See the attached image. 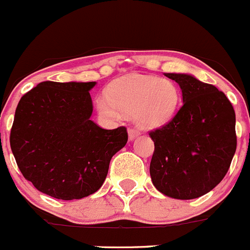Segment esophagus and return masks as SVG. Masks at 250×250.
Segmentation results:
<instances>
[{
    "instance_id": "1",
    "label": "esophagus",
    "mask_w": 250,
    "mask_h": 250,
    "mask_svg": "<svg viewBox=\"0 0 250 250\" xmlns=\"http://www.w3.org/2000/svg\"><path fill=\"white\" fill-rule=\"evenodd\" d=\"M128 140L130 141H133L135 140L136 137H137V136H140V131L137 130V128H128Z\"/></svg>"
}]
</instances>
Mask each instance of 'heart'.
Returning a JSON list of instances; mask_svg holds the SVG:
<instances>
[{
  "instance_id": "heart-1",
  "label": "heart",
  "mask_w": 250,
  "mask_h": 250,
  "mask_svg": "<svg viewBox=\"0 0 250 250\" xmlns=\"http://www.w3.org/2000/svg\"><path fill=\"white\" fill-rule=\"evenodd\" d=\"M180 105V91L167 79L150 75L123 76L107 88V96L96 101V108L104 119H123L133 114L135 122L146 128L165 125L174 118Z\"/></svg>"
}]
</instances>
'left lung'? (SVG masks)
I'll use <instances>...</instances> for the list:
<instances>
[{
	"mask_svg": "<svg viewBox=\"0 0 250 250\" xmlns=\"http://www.w3.org/2000/svg\"><path fill=\"white\" fill-rule=\"evenodd\" d=\"M165 76L179 83L184 104L167 125L149 132L154 142L150 179L170 198H198L229 171L237 147L236 114L215 86L191 74Z\"/></svg>",
	"mask_w": 250,
	"mask_h": 250,
	"instance_id": "left-lung-1",
	"label": "left lung"
}]
</instances>
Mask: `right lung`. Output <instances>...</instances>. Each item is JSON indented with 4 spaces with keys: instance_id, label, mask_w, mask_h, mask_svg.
I'll use <instances>...</instances> for the list:
<instances>
[{
    "instance_id": "obj_1",
    "label": "right lung",
    "mask_w": 250,
    "mask_h": 250,
    "mask_svg": "<svg viewBox=\"0 0 250 250\" xmlns=\"http://www.w3.org/2000/svg\"><path fill=\"white\" fill-rule=\"evenodd\" d=\"M90 83L43 81L21 98L11 148L23 176L42 193L81 199L101 188L126 127L104 130L91 120Z\"/></svg>"
}]
</instances>
